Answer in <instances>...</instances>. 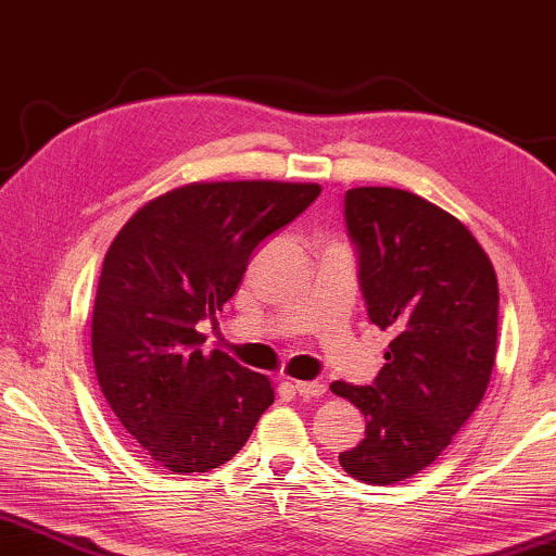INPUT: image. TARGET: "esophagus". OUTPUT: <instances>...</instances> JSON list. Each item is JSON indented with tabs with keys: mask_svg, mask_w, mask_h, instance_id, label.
I'll return each instance as SVG.
<instances>
[{
	"mask_svg": "<svg viewBox=\"0 0 556 556\" xmlns=\"http://www.w3.org/2000/svg\"><path fill=\"white\" fill-rule=\"evenodd\" d=\"M294 391L305 399H320L325 394L323 381H294Z\"/></svg>",
	"mask_w": 556,
	"mask_h": 556,
	"instance_id": "esophagus-1",
	"label": "esophagus"
}]
</instances>
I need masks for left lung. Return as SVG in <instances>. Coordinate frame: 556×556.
Here are the masks:
<instances>
[{"label":"left lung","mask_w":556,"mask_h":556,"mask_svg":"<svg viewBox=\"0 0 556 556\" xmlns=\"http://www.w3.org/2000/svg\"><path fill=\"white\" fill-rule=\"evenodd\" d=\"M345 228L368 317L391 340L371 387L332 381L366 417V438L338 460L391 485L425 470L478 409L495 361L498 279L455 216L414 192L353 188Z\"/></svg>","instance_id":"obj_1"}]
</instances>
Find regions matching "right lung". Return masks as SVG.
I'll list each match as a JSON object with an SVG mask.
<instances>
[{"label": "right lung", "instance_id": "right-lung-1", "mask_svg": "<svg viewBox=\"0 0 556 556\" xmlns=\"http://www.w3.org/2000/svg\"><path fill=\"white\" fill-rule=\"evenodd\" d=\"M307 182H192L142 205L103 256L91 348L99 387L147 460L208 472L247 445L271 381L203 353L254 249L320 195Z\"/></svg>", "mask_w": 556, "mask_h": 556}]
</instances>
